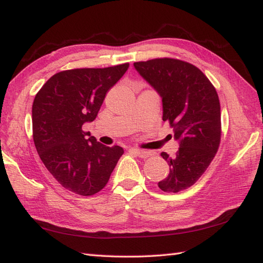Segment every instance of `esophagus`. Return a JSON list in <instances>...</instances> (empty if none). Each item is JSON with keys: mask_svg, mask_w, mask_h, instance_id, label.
Here are the masks:
<instances>
[{"mask_svg": "<svg viewBox=\"0 0 263 263\" xmlns=\"http://www.w3.org/2000/svg\"><path fill=\"white\" fill-rule=\"evenodd\" d=\"M132 152L135 153L138 157L140 158H148L150 156L149 152H146V150H138V149H132Z\"/></svg>", "mask_w": 263, "mask_h": 263, "instance_id": "esophagus-1", "label": "esophagus"}]
</instances>
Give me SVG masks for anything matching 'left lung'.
I'll return each mask as SVG.
<instances>
[{
  "label": "left lung",
  "instance_id": "8db88e82",
  "mask_svg": "<svg viewBox=\"0 0 263 263\" xmlns=\"http://www.w3.org/2000/svg\"><path fill=\"white\" fill-rule=\"evenodd\" d=\"M133 65L163 99V121L170 123L180 143L174 157L160 154L170 166V174L158 186L168 193L183 191L199 180L219 148L217 91L202 71L181 60L154 59Z\"/></svg>",
  "mask_w": 263,
  "mask_h": 263
}]
</instances>
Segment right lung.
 I'll return each instance as SVG.
<instances>
[{
    "instance_id": "right-lung-1",
    "label": "right lung",
    "mask_w": 263,
    "mask_h": 263,
    "mask_svg": "<svg viewBox=\"0 0 263 263\" xmlns=\"http://www.w3.org/2000/svg\"><path fill=\"white\" fill-rule=\"evenodd\" d=\"M128 63L104 69L61 71L45 82L32 103V138L48 172L64 189L92 195L107 184L124 153L86 138V122L98 114L106 93L125 73Z\"/></svg>"
}]
</instances>
